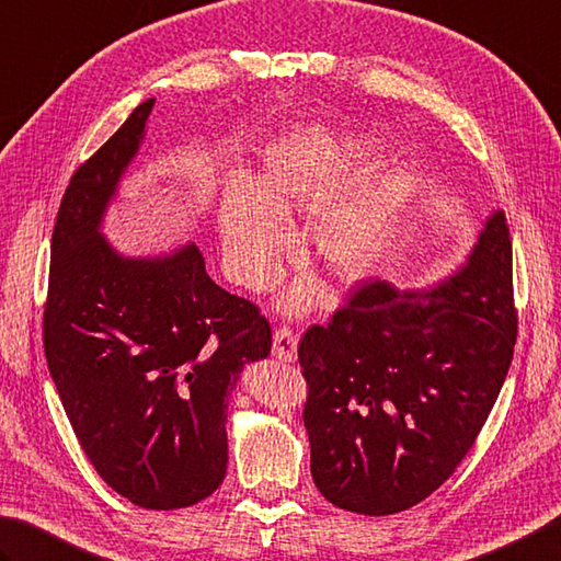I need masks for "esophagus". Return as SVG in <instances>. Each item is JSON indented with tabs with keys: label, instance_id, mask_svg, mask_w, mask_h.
Listing matches in <instances>:
<instances>
[{
	"label": "esophagus",
	"instance_id": "obj_1",
	"mask_svg": "<svg viewBox=\"0 0 561 561\" xmlns=\"http://www.w3.org/2000/svg\"><path fill=\"white\" fill-rule=\"evenodd\" d=\"M273 356L280 358V362H295L298 358V334L290 327L283 324L273 332Z\"/></svg>",
	"mask_w": 561,
	"mask_h": 561
}]
</instances>
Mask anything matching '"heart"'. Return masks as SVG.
<instances>
[{"instance_id": "obj_1", "label": "heart", "mask_w": 561, "mask_h": 561, "mask_svg": "<svg viewBox=\"0 0 561 561\" xmlns=\"http://www.w3.org/2000/svg\"><path fill=\"white\" fill-rule=\"evenodd\" d=\"M362 146L322 129H295L273 141L263 185L239 178L221 199L219 229L231 278L259 290L278 276L295 244L290 209L320 213L314 247L336 278L362 280L383 266L403 231L412 185L390 175L340 199L362 171ZM285 305L300 310L308 290L293 288Z\"/></svg>"}]
</instances>
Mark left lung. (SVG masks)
<instances>
[{
  "mask_svg": "<svg viewBox=\"0 0 561 561\" xmlns=\"http://www.w3.org/2000/svg\"><path fill=\"white\" fill-rule=\"evenodd\" d=\"M515 336L503 209L435 288L356 285L298 346L310 471L324 499L358 515H393L437 491L489 420Z\"/></svg>",
  "mask_w": 561,
  "mask_h": 561,
  "instance_id": "left-lung-1",
  "label": "left lung"
}]
</instances>
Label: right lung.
<instances>
[{"label": "right lung", "mask_w": 561, "mask_h": 561, "mask_svg": "<svg viewBox=\"0 0 561 561\" xmlns=\"http://www.w3.org/2000/svg\"><path fill=\"white\" fill-rule=\"evenodd\" d=\"M153 102L72 173L60 199L44 348L94 471L134 505L175 511L225 481L229 396L244 366L271 354V324L207 276L195 244L129 259L102 237Z\"/></svg>", "instance_id": "1"}]
</instances>
